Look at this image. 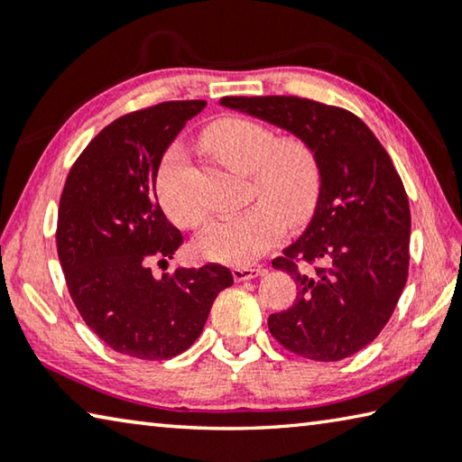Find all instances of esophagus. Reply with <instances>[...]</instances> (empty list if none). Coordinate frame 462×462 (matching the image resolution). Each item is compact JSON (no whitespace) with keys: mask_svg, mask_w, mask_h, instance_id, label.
Here are the masks:
<instances>
[{"mask_svg":"<svg viewBox=\"0 0 462 462\" xmlns=\"http://www.w3.org/2000/svg\"><path fill=\"white\" fill-rule=\"evenodd\" d=\"M261 273H263V269H259V267H234L232 277H234V281H248V279L259 277Z\"/></svg>","mask_w":462,"mask_h":462,"instance_id":"34e87169","label":"esophagus"}]
</instances>
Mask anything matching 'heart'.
Masks as SVG:
<instances>
[{
  "mask_svg": "<svg viewBox=\"0 0 462 462\" xmlns=\"http://www.w3.org/2000/svg\"><path fill=\"white\" fill-rule=\"evenodd\" d=\"M203 146L226 165L250 175L248 199L261 203L246 212L216 220L195 240L203 259L246 267L279 245L287 226L306 224L322 193V165L316 148L300 136H281L261 122L222 118L208 126ZM187 156L173 144L156 175V193L167 216L183 228H198L206 214L183 193Z\"/></svg>",
  "mask_w": 462,
  "mask_h": 462,
  "instance_id": "b5f03b06",
  "label": "heart"
}]
</instances>
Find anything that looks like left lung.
Segmentation results:
<instances>
[{"label":"left lung","instance_id":"obj_1","mask_svg":"<svg viewBox=\"0 0 462 462\" xmlns=\"http://www.w3.org/2000/svg\"><path fill=\"white\" fill-rule=\"evenodd\" d=\"M316 148L322 193L306 232L273 267L297 283L293 306L269 316L281 346L342 361L377 338L408 281L410 203L371 128L348 109L295 96L222 97Z\"/></svg>","mask_w":462,"mask_h":462}]
</instances>
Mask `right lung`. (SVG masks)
Returning <instances> with one entry per match:
<instances>
[{
	"mask_svg": "<svg viewBox=\"0 0 462 462\" xmlns=\"http://www.w3.org/2000/svg\"><path fill=\"white\" fill-rule=\"evenodd\" d=\"M203 107V99L165 101L114 120L85 146L60 195L57 250L73 303L109 348L143 361L189 348L217 293L234 283L222 264L161 279L151 271L183 245L156 199V173Z\"/></svg>",
	"mask_w": 462,
	"mask_h": 462,
	"instance_id": "right-lung-1",
	"label": "right lung"
}]
</instances>
